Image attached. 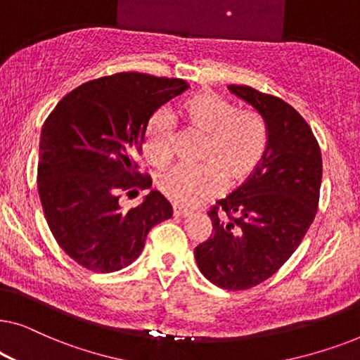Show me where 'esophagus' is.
<instances>
[{
  "label": "esophagus",
  "instance_id": "1",
  "mask_svg": "<svg viewBox=\"0 0 360 360\" xmlns=\"http://www.w3.org/2000/svg\"><path fill=\"white\" fill-rule=\"evenodd\" d=\"M190 213H191V211H188V210L174 206V216H175V218H186V216H190Z\"/></svg>",
  "mask_w": 360,
  "mask_h": 360
}]
</instances>
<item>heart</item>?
Returning a JSON list of instances; mask_svg holds the SVG:
<instances>
[{
  "label": "heart",
  "mask_w": 360,
  "mask_h": 360,
  "mask_svg": "<svg viewBox=\"0 0 360 360\" xmlns=\"http://www.w3.org/2000/svg\"><path fill=\"white\" fill-rule=\"evenodd\" d=\"M179 116L190 129L206 136L198 167L176 165L157 176V188L172 203L195 206L218 193L223 184L238 186L252 175L262 160L267 134L262 121L250 112H239L233 103L211 91H201L181 103ZM175 117L157 110L147 120L142 152L154 165L172 159Z\"/></svg>",
  "instance_id": "obj_1"
}]
</instances>
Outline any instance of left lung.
I'll return each instance as SVG.
<instances>
[{
    "label": "left lung",
    "instance_id": "1",
    "mask_svg": "<svg viewBox=\"0 0 360 360\" xmlns=\"http://www.w3.org/2000/svg\"><path fill=\"white\" fill-rule=\"evenodd\" d=\"M228 88L264 120L267 149L252 175L210 208L213 234L196 245L195 259L211 283L248 290L272 277L303 240L318 211L323 160L293 106L248 85Z\"/></svg>",
    "mask_w": 360,
    "mask_h": 360
}]
</instances>
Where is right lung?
I'll list each match as a JSON object with an SVG mask.
<instances>
[{
    "mask_svg": "<svg viewBox=\"0 0 360 360\" xmlns=\"http://www.w3.org/2000/svg\"><path fill=\"white\" fill-rule=\"evenodd\" d=\"M186 88L181 78L120 72L77 86L44 122L39 198L57 244L82 267H126L149 231L172 218V205L155 190L136 208H121L120 198L152 186L136 162L146 122Z\"/></svg>",
    "mask_w": 360,
    "mask_h": 360,
    "instance_id": "1",
    "label": "right lung"
}]
</instances>
